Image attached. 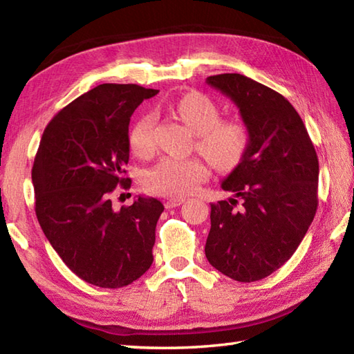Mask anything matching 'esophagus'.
Returning <instances> with one entry per match:
<instances>
[{"mask_svg": "<svg viewBox=\"0 0 354 354\" xmlns=\"http://www.w3.org/2000/svg\"><path fill=\"white\" fill-rule=\"evenodd\" d=\"M184 202H185L184 198H170L164 202V205H165V208H175V207L183 205Z\"/></svg>", "mask_w": 354, "mask_h": 354, "instance_id": "esophagus-1", "label": "esophagus"}]
</instances>
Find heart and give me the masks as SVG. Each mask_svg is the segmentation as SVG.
<instances>
[{
  "label": "heart",
  "mask_w": 354,
  "mask_h": 354,
  "mask_svg": "<svg viewBox=\"0 0 354 354\" xmlns=\"http://www.w3.org/2000/svg\"><path fill=\"white\" fill-rule=\"evenodd\" d=\"M175 111L196 137V149L217 170L236 169L251 146V132L236 118H221V109L202 93H187L175 103ZM129 146L140 158L155 150V115L142 114L129 131ZM208 176L201 158L165 156L145 173L149 192L162 196H185Z\"/></svg>",
  "instance_id": "obj_1"
}]
</instances>
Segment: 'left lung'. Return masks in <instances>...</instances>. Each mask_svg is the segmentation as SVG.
<instances>
[{
  "label": "left lung",
  "instance_id": "left-lung-1",
  "mask_svg": "<svg viewBox=\"0 0 354 354\" xmlns=\"http://www.w3.org/2000/svg\"><path fill=\"white\" fill-rule=\"evenodd\" d=\"M207 84L236 103L251 146L222 183L236 198L212 204L205 255L232 280L257 281L292 257L310 227L318 208L317 150L295 108L274 89L237 73L209 76Z\"/></svg>",
  "mask_w": 354,
  "mask_h": 354
}]
</instances>
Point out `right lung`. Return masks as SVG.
I'll return each mask as SVG.
<instances>
[{
  "mask_svg": "<svg viewBox=\"0 0 354 354\" xmlns=\"http://www.w3.org/2000/svg\"><path fill=\"white\" fill-rule=\"evenodd\" d=\"M158 94L133 84H103L66 104L45 127L35 156V212L45 237L82 280L118 289L153 261L164 205L138 196L115 212L111 193L129 189V122Z\"/></svg>",
  "mask_w": 354,
  "mask_h": 354,
  "instance_id": "obj_1",
  "label": "right lung"
}]
</instances>
